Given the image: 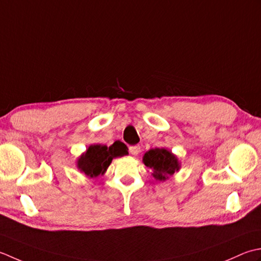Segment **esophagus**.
<instances>
[{
    "label": "esophagus",
    "instance_id": "obj_1",
    "mask_svg": "<svg viewBox=\"0 0 261 261\" xmlns=\"http://www.w3.org/2000/svg\"><path fill=\"white\" fill-rule=\"evenodd\" d=\"M129 152H130V154H133V155H137V154L141 152V147L138 145L129 146Z\"/></svg>",
    "mask_w": 261,
    "mask_h": 261
}]
</instances>
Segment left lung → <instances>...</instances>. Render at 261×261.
<instances>
[{"instance_id":"8db88e82","label":"left lung","mask_w":261,"mask_h":261,"mask_svg":"<svg viewBox=\"0 0 261 261\" xmlns=\"http://www.w3.org/2000/svg\"><path fill=\"white\" fill-rule=\"evenodd\" d=\"M143 162L153 170V177L160 181L168 179L179 169L177 158L166 148H152L147 151L143 156Z\"/></svg>"}]
</instances>
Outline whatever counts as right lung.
I'll use <instances>...</instances> for the list:
<instances>
[{"label":"right lung","instance_id":"right-lung-1","mask_svg":"<svg viewBox=\"0 0 261 261\" xmlns=\"http://www.w3.org/2000/svg\"><path fill=\"white\" fill-rule=\"evenodd\" d=\"M119 143H114L110 147L106 145H91L87 152L79 159L77 167L82 172L91 178L103 174L114 158L123 156L127 150Z\"/></svg>","mask_w":261,"mask_h":261}]
</instances>
